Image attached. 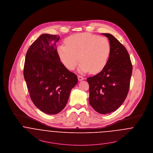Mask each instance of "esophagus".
<instances>
[{
    "label": "esophagus",
    "instance_id": "34e87169",
    "mask_svg": "<svg viewBox=\"0 0 153 153\" xmlns=\"http://www.w3.org/2000/svg\"><path fill=\"white\" fill-rule=\"evenodd\" d=\"M78 79L79 81H83V79H85V78L83 77L82 76H80V75H78Z\"/></svg>",
    "mask_w": 153,
    "mask_h": 153
}]
</instances>
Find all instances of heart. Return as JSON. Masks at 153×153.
Here are the masks:
<instances>
[{"label":"heart","instance_id":"1","mask_svg":"<svg viewBox=\"0 0 153 153\" xmlns=\"http://www.w3.org/2000/svg\"><path fill=\"white\" fill-rule=\"evenodd\" d=\"M65 43L58 47L57 52L68 70H74L79 60L81 63L79 71L82 73L90 71L97 74L106 65L111 52V44L106 38L90 33H79L68 37Z\"/></svg>","mask_w":153,"mask_h":153}]
</instances>
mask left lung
<instances>
[{
    "label": "left lung",
    "mask_w": 153,
    "mask_h": 153,
    "mask_svg": "<svg viewBox=\"0 0 153 153\" xmlns=\"http://www.w3.org/2000/svg\"><path fill=\"white\" fill-rule=\"evenodd\" d=\"M107 37L111 46L108 63L97 75L89 77V101L95 111L103 114L116 111L127 97L132 74V64L125 47L113 35Z\"/></svg>",
    "instance_id": "obj_1"
}]
</instances>
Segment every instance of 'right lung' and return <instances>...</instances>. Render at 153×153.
<instances>
[{"label": "right lung", "instance_id": "obj_1", "mask_svg": "<svg viewBox=\"0 0 153 153\" xmlns=\"http://www.w3.org/2000/svg\"><path fill=\"white\" fill-rule=\"evenodd\" d=\"M59 36L41 35L29 47L24 65V78L30 97L41 111L56 114L66 106L77 76L60 61L56 42Z\"/></svg>", "mask_w": 153, "mask_h": 153}]
</instances>
